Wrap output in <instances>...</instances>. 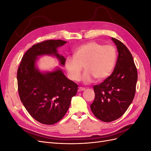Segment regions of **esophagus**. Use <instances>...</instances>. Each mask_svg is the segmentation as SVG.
I'll return each instance as SVG.
<instances>
[{
  "label": "esophagus",
  "instance_id": "34e87169",
  "mask_svg": "<svg viewBox=\"0 0 151 151\" xmlns=\"http://www.w3.org/2000/svg\"><path fill=\"white\" fill-rule=\"evenodd\" d=\"M86 89L85 88H83V87H79V91H83Z\"/></svg>",
  "mask_w": 151,
  "mask_h": 151
}]
</instances>
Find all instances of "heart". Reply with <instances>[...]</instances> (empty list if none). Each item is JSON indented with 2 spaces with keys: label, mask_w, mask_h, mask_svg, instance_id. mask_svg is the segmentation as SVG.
Returning a JSON list of instances; mask_svg holds the SVG:
<instances>
[{
  "label": "heart",
  "mask_w": 151,
  "mask_h": 151,
  "mask_svg": "<svg viewBox=\"0 0 151 151\" xmlns=\"http://www.w3.org/2000/svg\"><path fill=\"white\" fill-rule=\"evenodd\" d=\"M116 61V50L111 45H103L97 42H89L77 47L74 56L66 58L65 67L68 77L78 81L83 69L84 83H92L94 78L102 81L108 77L115 67Z\"/></svg>",
  "instance_id": "b5f03b06"
}]
</instances>
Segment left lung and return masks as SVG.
I'll use <instances>...</instances> for the list:
<instances>
[{
	"instance_id": "1",
	"label": "left lung",
	"mask_w": 151,
	"mask_h": 151,
	"mask_svg": "<svg viewBox=\"0 0 151 151\" xmlns=\"http://www.w3.org/2000/svg\"><path fill=\"white\" fill-rule=\"evenodd\" d=\"M118 52L115 69L101 83L94 86L95 98L91 104L94 115L104 122L117 120L127 111L134 98L137 70L129 50L112 38Z\"/></svg>"
}]
</instances>
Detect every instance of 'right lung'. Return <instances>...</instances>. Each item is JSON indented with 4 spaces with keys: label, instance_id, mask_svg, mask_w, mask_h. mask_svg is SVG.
Instances as JSON below:
<instances>
[{
    "label": "right lung",
    "instance_id": "1",
    "mask_svg": "<svg viewBox=\"0 0 151 151\" xmlns=\"http://www.w3.org/2000/svg\"><path fill=\"white\" fill-rule=\"evenodd\" d=\"M67 42L45 40L33 45L22 57L17 72L18 93L21 102L34 119L45 125H53L64 116L78 85L68 79L60 68L42 73L36 68L38 56L53 55L65 65V58L57 48Z\"/></svg>",
    "mask_w": 151,
    "mask_h": 151
}]
</instances>
